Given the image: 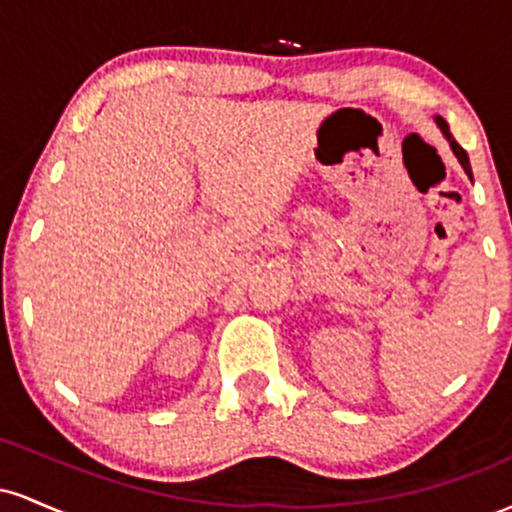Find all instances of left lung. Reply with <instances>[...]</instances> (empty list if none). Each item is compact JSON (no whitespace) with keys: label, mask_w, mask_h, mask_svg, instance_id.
Listing matches in <instances>:
<instances>
[{"label":"left lung","mask_w":512,"mask_h":512,"mask_svg":"<svg viewBox=\"0 0 512 512\" xmlns=\"http://www.w3.org/2000/svg\"><path fill=\"white\" fill-rule=\"evenodd\" d=\"M433 120H436V125H438V129H440V132H443V137H445V139H448V142H450V149H452V154H455V156H457V161H460V166L464 168V173H467V175H469V178H472V166H469V156H467V151H464V149H462V146H460V144H457V142H455V139H452V134H450V127H448V122H445V120H443V117H440V115H436V117H433Z\"/></svg>","instance_id":"1"}]
</instances>
